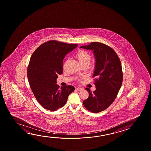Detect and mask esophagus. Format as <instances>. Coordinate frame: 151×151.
<instances>
[{"label": "esophagus", "instance_id": "34e87169", "mask_svg": "<svg viewBox=\"0 0 151 151\" xmlns=\"http://www.w3.org/2000/svg\"><path fill=\"white\" fill-rule=\"evenodd\" d=\"M76 89L77 91H82V90L83 89V88H81V87H77Z\"/></svg>", "mask_w": 151, "mask_h": 151}]
</instances>
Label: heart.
Here are the masks:
<instances>
[{
  "label": "heart",
  "mask_w": 151,
  "mask_h": 151,
  "mask_svg": "<svg viewBox=\"0 0 151 151\" xmlns=\"http://www.w3.org/2000/svg\"><path fill=\"white\" fill-rule=\"evenodd\" d=\"M77 60L82 64L86 62H90L91 60V55L88 52L84 50H81L77 52L76 55Z\"/></svg>",
  "instance_id": "heart-1"
}]
</instances>
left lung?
Here are the masks:
<instances>
[{
  "label": "left lung",
  "instance_id": "obj_1",
  "mask_svg": "<svg viewBox=\"0 0 151 151\" xmlns=\"http://www.w3.org/2000/svg\"><path fill=\"white\" fill-rule=\"evenodd\" d=\"M81 48L93 50L95 66L93 77H96V90L91 93L86 88L89 97L83 105L92 113H97L108 108L116 99L123 82V73L120 60L114 50L106 45L93 42Z\"/></svg>",
  "mask_w": 151,
  "mask_h": 151
}]
</instances>
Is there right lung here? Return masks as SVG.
<instances>
[{
	"label": "right lung",
	"mask_w": 151,
	"mask_h": 151,
	"mask_svg": "<svg viewBox=\"0 0 151 151\" xmlns=\"http://www.w3.org/2000/svg\"><path fill=\"white\" fill-rule=\"evenodd\" d=\"M77 46L50 40L40 46L32 55L28 79L37 101L45 109L54 111L64 106L74 91L72 85L60 88L56 80L58 75L63 73V61L66 55Z\"/></svg>",
	"instance_id": "obj_1"
}]
</instances>
